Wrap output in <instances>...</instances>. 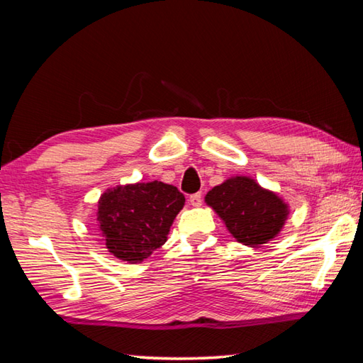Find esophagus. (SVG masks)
<instances>
[{"label":"esophagus","mask_w":363,"mask_h":363,"mask_svg":"<svg viewBox=\"0 0 363 363\" xmlns=\"http://www.w3.org/2000/svg\"><path fill=\"white\" fill-rule=\"evenodd\" d=\"M190 204H192V206H201V203H203V195H201V192H196V194H194V195H190Z\"/></svg>","instance_id":"esophagus-1"}]
</instances>
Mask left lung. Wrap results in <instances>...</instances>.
Masks as SVG:
<instances>
[{
    "instance_id": "obj_1",
    "label": "left lung",
    "mask_w": 363,
    "mask_h": 363,
    "mask_svg": "<svg viewBox=\"0 0 363 363\" xmlns=\"http://www.w3.org/2000/svg\"><path fill=\"white\" fill-rule=\"evenodd\" d=\"M204 200L225 222L233 238L250 247L273 240L289 214L287 204L278 195L246 176L216 186Z\"/></svg>"
}]
</instances>
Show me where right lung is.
I'll return each mask as SVG.
<instances>
[{"label":"right lung","mask_w":363,"mask_h":363,"mask_svg":"<svg viewBox=\"0 0 363 363\" xmlns=\"http://www.w3.org/2000/svg\"><path fill=\"white\" fill-rule=\"evenodd\" d=\"M184 201L177 187L160 181L109 189L98 201V232L117 259L143 262L167 242Z\"/></svg>","instance_id":"right-lung-1"}]
</instances>
